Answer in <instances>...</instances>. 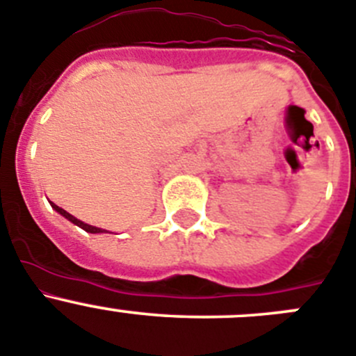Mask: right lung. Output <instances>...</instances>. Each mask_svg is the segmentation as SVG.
<instances>
[{"label": "right lung", "instance_id": "1", "mask_svg": "<svg viewBox=\"0 0 356 356\" xmlns=\"http://www.w3.org/2000/svg\"><path fill=\"white\" fill-rule=\"evenodd\" d=\"M51 207H53V209L56 211V213H60V214H62L63 218H67V220H69V222H72V223H74V225L81 227V229H83V230H86V232H92V234L106 232V230H104V229H99V227L88 225V223L81 222V220H78V218H74V216H72V214H70V213H67L65 209H62V207H58V206H56V204H53V202H51Z\"/></svg>", "mask_w": 356, "mask_h": 356}]
</instances>
